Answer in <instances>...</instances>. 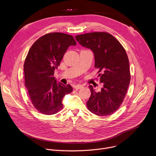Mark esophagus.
Returning <instances> with one entry per match:
<instances>
[{"mask_svg": "<svg viewBox=\"0 0 156 156\" xmlns=\"http://www.w3.org/2000/svg\"><path fill=\"white\" fill-rule=\"evenodd\" d=\"M83 87V85L80 84H76V85H75V86H74V88L75 89V90H80V89L82 88Z\"/></svg>", "mask_w": 156, "mask_h": 156, "instance_id": "34e87169", "label": "esophagus"}]
</instances>
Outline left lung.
<instances>
[{
  "label": "left lung",
  "mask_w": 156,
  "mask_h": 156,
  "mask_svg": "<svg viewBox=\"0 0 156 156\" xmlns=\"http://www.w3.org/2000/svg\"><path fill=\"white\" fill-rule=\"evenodd\" d=\"M76 41L91 49L94 56L95 68L103 87L96 93L89 86L91 96L87 107L99 116L110 115L122 104L130 82L129 60L122 44L109 33L94 32L77 35Z\"/></svg>",
  "instance_id": "8db88e82"
}]
</instances>
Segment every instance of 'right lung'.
Wrapping results in <instances>:
<instances>
[{"label": "right lung", "mask_w": 156, "mask_h": 156, "mask_svg": "<svg viewBox=\"0 0 156 156\" xmlns=\"http://www.w3.org/2000/svg\"><path fill=\"white\" fill-rule=\"evenodd\" d=\"M76 42L71 35L52 33L39 37L31 47L24 63L25 86L34 107L45 115L57 113L63 98L73 91L70 84L57 83L54 76L63 55Z\"/></svg>", "instance_id": "1"}]
</instances>
